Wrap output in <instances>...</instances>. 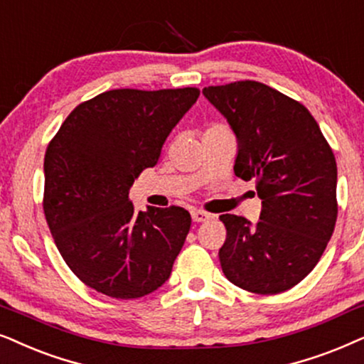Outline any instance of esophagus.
Listing matches in <instances>:
<instances>
[{
	"mask_svg": "<svg viewBox=\"0 0 364 364\" xmlns=\"http://www.w3.org/2000/svg\"><path fill=\"white\" fill-rule=\"evenodd\" d=\"M191 218H193V221H196V223H203V221H208V220H210L211 215H208V213L201 211V210H193V211H191Z\"/></svg>",
	"mask_w": 364,
	"mask_h": 364,
	"instance_id": "obj_1",
	"label": "esophagus"
}]
</instances>
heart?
Segmentation results:
<instances>
[{
    "label": "heart",
    "mask_w": 364,
    "mask_h": 364,
    "mask_svg": "<svg viewBox=\"0 0 364 364\" xmlns=\"http://www.w3.org/2000/svg\"><path fill=\"white\" fill-rule=\"evenodd\" d=\"M216 129H226L225 126H221V124H211L210 128L206 129V132H216Z\"/></svg>",
    "instance_id": "b5f03b06"
}]
</instances>
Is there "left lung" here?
Here are the masks:
<instances>
[{"instance_id":"left-lung-1","label":"left lung","mask_w":364,"mask_h":364,"mask_svg":"<svg viewBox=\"0 0 364 364\" xmlns=\"http://www.w3.org/2000/svg\"><path fill=\"white\" fill-rule=\"evenodd\" d=\"M203 95L235 132V174L255 179L263 206L256 225L220 216L223 273L246 291H287L311 273L336 225L333 149L301 103L258 81L208 86Z\"/></svg>"}]
</instances>
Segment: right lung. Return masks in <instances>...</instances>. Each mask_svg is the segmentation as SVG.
Segmentation results:
<instances>
[{"label":"right lung","instance_id":"add662e5","mask_svg":"<svg viewBox=\"0 0 364 364\" xmlns=\"http://www.w3.org/2000/svg\"><path fill=\"white\" fill-rule=\"evenodd\" d=\"M198 96V88L105 91L77 105L48 144L43 210L63 259L86 287L134 299L171 274L190 213L136 211L128 195Z\"/></svg>","mask_w":364,"mask_h":364}]
</instances>
